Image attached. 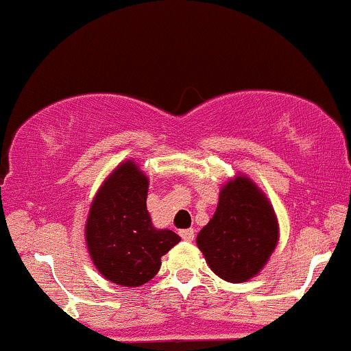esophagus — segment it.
<instances>
[{
    "label": "esophagus",
    "instance_id": "34e87169",
    "mask_svg": "<svg viewBox=\"0 0 351 351\" xmlns=\"http://www.w3.org/2000/svg\"><path fill=\"white\" fill-rule=\"evenodd\" d=\"M180 237H182L184 240H187V242H192L195 237L194 228H186V230H180Z\"/></svg>",
    "mask_w": 351,
    "mask_h": 351
}]
</instances>
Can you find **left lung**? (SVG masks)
<instances>
[{"mask_svg":"<svg viewBox=\"0 0 351 351\" xmlns=\"http://www.w3.org/2000/svg\"><path fill=\"white\" fill-rule=\"evenodd\" d=\"M195 242L222 280L247 282L258 275L277 247V215L262 189L237 174L220 187L215 214Z\"/></svg>","mask_w":351,"mask_h":351,"instance_id":"1","label":"left lung"}]
</instances>
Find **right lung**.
Segmentation results:
<instances>
[{
  "mask_svg": "<svg viewBox=\"0 0 351 351\" xmlns=\"http://www.w3.org/2000/svg\"><path fill=\"white\" fill-rule=\"evenodd\" d=\"M149 177L132 159L106 177L90 202L84 239L99 274L121 287H141L160 269V257L180 242L156 228L147 210Z\"/></svg>",
  "mask_w": 351,
  "mask_h": 351,
  "instance_id": "obj_1",
  "label": "right lung"
}]
</instances>
